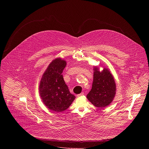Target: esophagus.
Instances as JSON below:
<instances>
[{"label": "esophagus", "mask_w": 149, "mask_h": 149, "mask_svg": "<svg viewBox=\"0 0 149 149\" xmlns=\"http://www.w3.org/2000/svg\"><path fill=\"white\" fill-rule=\"evenodd\" d=\"M84 95V92H81V93H80V94H78V95H77V97H80V96H83Z\"/></svg>", "instance_id": "34e87169"}]
</instances>
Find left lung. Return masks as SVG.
Here are the masks:
<instances>
[{"mask_svg": "<svg viewBox=\"0 0 149 149\" xmlns=\"http://www.w3.org/2000/svg\"><path fill=\"white\" fill-rule=\"evenodd\" d=\"M94 71L92 89L86 97L95 106L103 108L108 106L115 97V82L108 69L99 72L97 68H95Z\"/></svg>", "mask_w": 149, "mask_h": 149, "instance_id": "8db88e82", "label": "left lung"}]
</instances>
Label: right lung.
Returning a JSON list of instances; mask_svg holds the SVG:
<instances>
[{"mask_svg": "<svg viewBox=\"0 0 149 149\" xmlns=\"http://www.w3.org/2000/svg\"><path fill=\"white\" fill-rule=\"evenodd\" d=\"M66 65L61 58L53 60L43 73L39 87L43 104L56 112L66 110L76 98L70 93L62 74Z\"/></svg>", "mask_w": 149, "mask_h": 149, "instance_id": "obj_1", "label": "right lung"}]
</instances>
